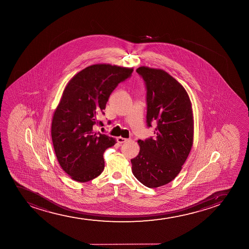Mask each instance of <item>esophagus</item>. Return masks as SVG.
<instances>
[{
	"mask_svg": "<svg viewBox=\"0 0 249 249\" xmlns=\"http://www.w3.org/2000/svg\"><path fill=\"white\" fill-rule=\"evenodd\" d=\"M128 141V139H124V138L122 137H118L117 138V142L119 143H125Z\"/></svg>",
	"mask_w": 249,
	"mask_h": 249,
	"instance_id": "esophagus-1",
	"label": "esophagus"
}]
</instances>
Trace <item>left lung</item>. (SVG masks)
Wrapping results in <instances>:
<instances>
[{"mask_svg": "<svg viewBox=\"0 0 249 249\" xmlns=\"http://www.w3.org/2000/svg\"><path fill=\"white\" fill-rule=\"evenodd\" d=\"M136 71L147 88V124H157L155 138L138 140L132 173L143 185L155 189L174 180L194 143V114L182 85L161 69L140 66Z\"/></svg>", "mask_w": 249, "mask_h": 249, "instance_id": "left-lung-1", "label": "left lung"}]
</instances>
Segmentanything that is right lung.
Returning <instances> with one entry per match:
<instances>
[{"mask_svg": "<svg viewBox=\"0 0 249 249\" xmlns=\"http://www.w3.org/2000/svg\"><path fill=\"white\" fill-rule=\"evenodd\" d=\"M133 68L95 64L70 80L52 117V138L58 162L72 179L86 183L105 168L104 152L116 143L114 138L94 132L101 124L109 95L118 84L130 76Z\"/></svg>", "mask_w": 249, "mask_h": 249, "instance_id": "add662e5", "label": "right lung"}]
</instances>
